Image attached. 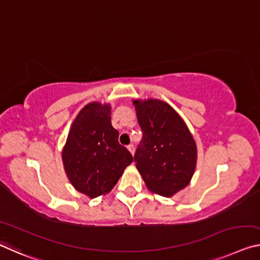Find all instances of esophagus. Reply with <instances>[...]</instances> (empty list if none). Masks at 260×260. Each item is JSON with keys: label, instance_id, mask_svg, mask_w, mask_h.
I'll list each match as a JSON object with an SVG mask.
<instances>
[{"label": "esophagus", "instance_id": "1", "mask_svg": "<svg viewBox=\"0 0 260 260\" xmlns=\"http://www.w3.org/2000/svg\"><path fill=\"white\" fill-rule=\"evenodd\" d=\"M127 148H128V150L131 151V154L132 155H134V151H135V147H134V145L133 143H131L129 146H127Z\"/></svg>", "mask_w": 260, "mask_h": 260}]
</instances>
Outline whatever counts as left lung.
Segmentation results:
<instances>
[{"label":"left lung","mask_w":260,"mask_h":260,"mask_svg":"<svg viewBox=\"0 0 260 260\" xmlns=\"http://www.w3.org/2000/svg\"><path fill=\"white\" fill-rule=\"evenodd\" d=\"M142 140L134 160L147 187L171 197L186 187L197 163V146L178 113L158 100L134 101Z\"/></svg>","instance_id":"1"}]
</instances>
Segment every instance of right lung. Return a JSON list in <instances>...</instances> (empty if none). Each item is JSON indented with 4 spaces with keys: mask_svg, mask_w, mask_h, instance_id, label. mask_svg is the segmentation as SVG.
Returning <instances> with one entry per match:
<instances>
[{
    "mask_svg": "<svg viewBox=\"0 0 260 260\" xmlns=\"http://www.w3.org/2000/svg\"><path fill=\"white\" fill-rule=\"evenodd\" d=\"M110 105L90 103L74 120L62 151L64 170L73 186L90 198L110 192L133 156L118 141L111 125Z\"/></svg>",
    "mask_w": 260,
    "mask_h": 260,
    "instance_id": "obj_1",
    "label": "right lung"
}]
</instances>
